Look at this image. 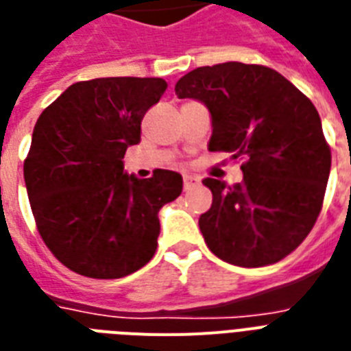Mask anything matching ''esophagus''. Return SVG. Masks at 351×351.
<instances>
[{
    "mask_svg": "<svg viewBox=\"0 0 351 351\" xmlns=\"http://www.w3.org/2000/svg\"><path fill=\"white\" fill-rule=\"evenodd\" d=\"M199 184V178H193V176H184L183 178V186L184 190H192L193 186Z\"/></svg>",
    "mask_w": 351,
    "mask_h": 351,
    "instance_id": "obj_1",
    "label": "esophagus"
}]
</instances>
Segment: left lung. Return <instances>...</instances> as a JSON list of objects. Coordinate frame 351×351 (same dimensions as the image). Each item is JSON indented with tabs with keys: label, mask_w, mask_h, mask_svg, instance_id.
I'll return each mask as SVG.
<instances>
[{
	"label": "left lung",
	"mask_w": 351,
	"mask_h": 351,
	"mask_svg": "<svg viewBox=\"0 0 351 351\" xmlns=\"http://www.w3.org/2000/svg\"><path fill=\"white\" fill-rule=\"evenodd\" d=\"M176 94L208 106L210 152L245 159L241 183L203 179L214 195L199 217L206 246L245 268L285 259L313 228L326 192L332 152L317 108L274 69L239 61L192 70Z\"/></svg>",
	"instance_id": "left-lung-1"
}]
</instances>
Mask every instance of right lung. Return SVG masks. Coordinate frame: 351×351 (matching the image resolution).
Masks as SVG:
<instances>
[{
  "label": "right lung",
  "instance_id": "add662e5",
  "mask_svg": "<svg viewBox=\"0 0 351 351\" xmlns=\"http://www.w3.org/2000/svg\"><path fill=\"white\" fill-rule=\"evenodd\" d=\"M167 86L161 77L80 81L34 127L23 176L36 226L80 276L119 279L156 254L158 212L181 195L183 178L158 168L137 179L123 172V158L141 141L143 117Z\"/></svg>",
  "mask_w": 351,
  "mask_h": 351
}]
</instances>
